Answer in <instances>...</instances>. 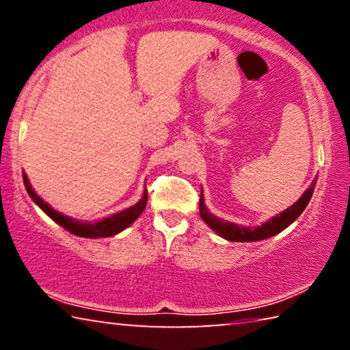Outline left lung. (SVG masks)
Returning <instances> with one entry per match:
<instances>
[{
    "label": "left lung",
    "mask_w": 350,
    "mask_h": 350,
    "mask_svg": "<svg viewBox=\"0 0 350 350\" xmlns=\"http://www.w3.org/2000/svg\"><path fill=\"white\" fill-rule=\"evenodd\" d=\"M315 183L317 180L312 182L310 188L307 189V191H304L303 196L298 199V202H295L292 206H288L286 211H282L281 215L271 217L269 222H265L256 228L242 227V225L225 222L224 219H219L215 215H211L204 204L202 193H200V199H199V211H200V216H202V219L206 222V225L227 241H233V242L262 241V239L270 238V236L281 233L284 228H287L288 225L295 221V219H298L301 213L304 211L307 204H309L313 189H315Z\"/></svg>",
    "instance_id": "1"
}]
</instances>
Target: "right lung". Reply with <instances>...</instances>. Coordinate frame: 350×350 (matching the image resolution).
<instances>
[{
    "label": "right lung",
    "mask_w": 350,
    "mask_h": 350,
    "mask_svg": "<svg viewBox=\"0 0 350 350\" xmlns=\"http://www.w3.org/2000/svg\"><path fill=\"white\" fill-rule=\"evenodd\" d=\"M23 180H25V187L27 189L29 196L33 199V202L37 204L47 216H49L51 219H54L58 225H62V227L64 230H68L69 233L77 234V236H83V238H108V236H114L117 233H120L122 230L129 227V225H131L135 219L142 215V211L145 210L146 202H148V191L145 189L144 198H142L135 205L129 206V208L117 213V215H112L109 217L102 219V221H98V222H94V224L80 222V221H75V219H72V217L62 215V213L55 211L52 206L47 205L44 200L33 191L31 183H29V180H27L26 174L23 176Z\"/></svg>",
    "instance_id": "obj_1"
}]
</instances>
